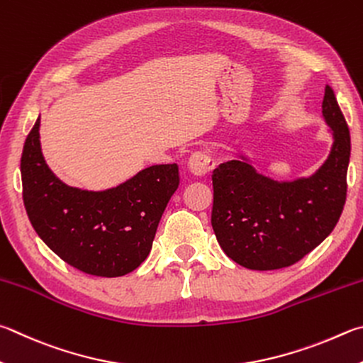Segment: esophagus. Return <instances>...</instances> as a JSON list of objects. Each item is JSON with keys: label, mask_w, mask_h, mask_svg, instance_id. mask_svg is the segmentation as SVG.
I'll list each match as a JSON object with an SVG mask.
<instances>
[{"label": "esophagus", "mask_w": 363, "mask_h": 363, "mask_svg": "<svg viewBox=\"0 0 363 363\" xmlns=\"http://www.w3.org/2000/svg\"><path fill=\"white\" fill-rule=\"evenodd\" d=\"M213 168H214V160L204 152H195L189 159V171L194 176H199V177L206 176L209 171H213Z\"/></svg>", "instance_id": "obj_1"}]
</instances>
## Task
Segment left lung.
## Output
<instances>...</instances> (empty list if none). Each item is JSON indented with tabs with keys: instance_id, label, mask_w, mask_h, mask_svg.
<instances>
[{
	"instance_id": "obj_1",
	"label": "left lung",
	"mask_w": 363,
	"mask_h": 363,
	"mask_svg": "<svg viewBox=\"0 0 363 363\" xmlns=\"http://www.w3.org/2000/svg\"><path fill=\"white\" fill-rule=\"evenodd\" d=\"M322 117L333 143L311 176L273 179L247 157L214 169L211 223L223 252L238 265L257 272L294 265L333 232L346 203L351 136L328 85Z\"/></svg>"
}]
</instances>
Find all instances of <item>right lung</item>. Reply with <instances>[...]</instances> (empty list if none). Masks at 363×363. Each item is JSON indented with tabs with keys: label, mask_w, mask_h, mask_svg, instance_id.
I'll return each mask as SVG.
<instances>
[{
	"label": "right lung",
	"mask_w": 363,
	"mask_h": 363,
	"mask_svg": "<svg viewBox=\"0 0 363 363\" xmlns=\"http://www.w3.org/2000/svg\"><path fill=\"white\" fill-rule=\"evenodd\" d=\"M39 127L41 117L21 160L23 204L39 238L87 274L117 278L133 272L152 249L163 211L179 187L177 164H152L104 190L71 187L45 163Z\"/></svg>",
	"instance_id": "right-lung-1"
}]
</instances>
